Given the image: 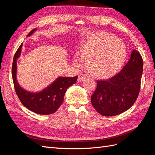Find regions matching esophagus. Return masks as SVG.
<instances>
[{
    "mask_svg": "<svg viewBox=\"0 0 155 155\" xmlns=\"http://www.w3.org/2000/svg\"><path fill=\"white\" fill-rule=\"evenodd\" d=\"M87 78V76H85V74H79L78 75V81L79 82H81L83 80H85V79Z\"/></svg>",
    "mask_w": 155,
    "mask_h": 155,
    "instance_id": "1",
    "label": "esophagus"
}]
</instances>
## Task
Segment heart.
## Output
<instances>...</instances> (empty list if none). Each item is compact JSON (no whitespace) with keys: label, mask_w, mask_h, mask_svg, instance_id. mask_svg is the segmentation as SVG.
<instances>
[{"label":"heart","mask_w":155,"mask_h":155,"mask_svg":"<svg viewBox=\"0 0 155 155\" xmlns=\"http://www.w3.org/2000/svg\"><path fill=\"white\" fill-rule=\"evenodd\" d=\"M127 55L124 44L102 32L91 34L78 46L74 63L81 64L87 59V68L92 76L108 78L116 74L122 66Z\"/></svg>","instance_id":"obj_1"}]
</instances>
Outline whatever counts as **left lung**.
I'll return each mask as SVG.
<instances>
[{"mask_svg": "<svg viewBox=\"0 0 155 155\" xmlns=\"http://www.w3.org/2000/svg\"><path fill=\"white\" fill-rule=\"evenodd\" d=\"M143 59L134 50L128 63L120 72L107 80H97L91 104L96 111L105 116L120 114L133 106L140 91Z\"/></svg>", "mask_w": 155, "mask_h": 155, "instance_id": "8db88e82", "label": "left lung"}]
</instances>
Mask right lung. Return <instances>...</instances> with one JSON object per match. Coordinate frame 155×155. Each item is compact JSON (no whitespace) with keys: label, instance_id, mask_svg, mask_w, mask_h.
Here are the masks:
<instances>
[{"label":"right lung","instance_id":"1","mask_svg":"<svg viewBox=\"0 0 155 155\" xmlns=\"http://www.w3.org/2000/svg\"><path fill=\"white\" fill-rule=\"evenodd\" d=\"M35 31L32 30L28 36ZM22 45L21 44L14 55L12 74L14 88L22 104L30 110L42 115H48L57 111L61 105L64 100V94L67 88L76 83L78 76L73 78L60 77L41 92L31 93L22 89L17 83L16 79L17 59L19 57Z\"/></svg>","mask_w":155,"mask_h":155}]
</instances>
